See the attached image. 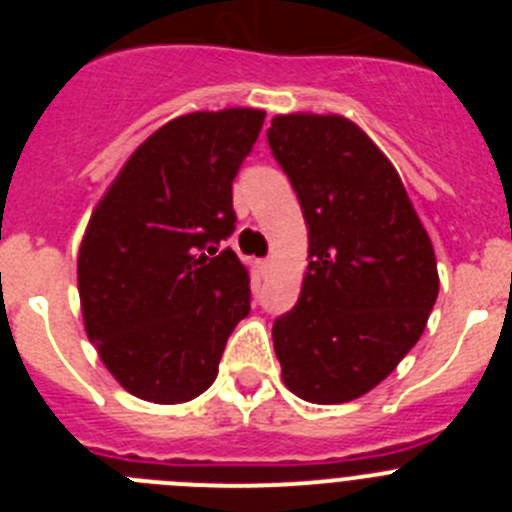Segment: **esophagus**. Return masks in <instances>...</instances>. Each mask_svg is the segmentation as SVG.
Segmentation results:
<instances>
[{"label":"esophagus","mask_w":512,"mask_h":512,"mask_svg":"<svg viewBox=\"0 0 512 512\" xmlns=\"http://www.w3.org/2000/svg\"><path fill=\"white\" fill-rule=\"evenodd\" d=\"M271 269H274V259L261 261V271H271Z\"/></svg>","instance_id":"esophagus-1"}]
</instances>
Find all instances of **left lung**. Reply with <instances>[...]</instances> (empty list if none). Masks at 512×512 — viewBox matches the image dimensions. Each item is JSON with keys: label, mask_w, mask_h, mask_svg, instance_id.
Wrapping results in <instances>:
<instances>
[{"label": "left lung", "mask_w": 512, "mask_h": 512, "mask_svg": "<svg viewBox=\"0 0 512 512\" xmlns=\"http://www.w3.org/2000/svg\"><path fill=\"white\" fill-rule=\"evenodd\" d=\"M266 135L310 238L300 300L274 320V351L289 392L341 405L390 377L423 336L436 253L397 169L356 122L295 112Z\"/></svg>", "instance_id": "1"}]
</instances>
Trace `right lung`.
Segmentation results:
<instances>
[{"label":"right lung","instance_id":"add662e5","mask_svg":"<svg viewBox=\"0 0 512 512\" xmlns=\"http://www.w3.org/2000/svg\"><path fill=\"white\" fill-rule=\"evenodd\" d=\"M264 110L189 112L146 138L94 207L79 248L84 328L99 359L156 405L210 387L233 328L251 312L235 251L233 179Z\"/></svg>","mask_w":512,"mask_h":512}]
</instances>
